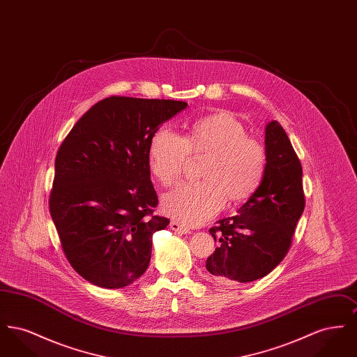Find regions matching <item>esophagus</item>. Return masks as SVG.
<instances>
[{"instance_id": "esophagus-1", "label": "esophagus", "mask_w": 357, "mask_h": 357, "mask_svg": "<svg viewBox=\"0 0 357 357\" xmlns=\"http://www.w3.org/2000/svg\"><path fill=\"white\" fill-rule=\"evenodd\" d=\"M170 227L174 231H176L178 234H188V233H191L186 225H183L181 222L171 221Z\"/></svg>"}]
</instances>
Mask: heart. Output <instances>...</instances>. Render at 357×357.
I'll use <instances>...</instances> for the list:
<instances>
[{
  "label": "heart",
  "instance_id": "heart-1",
  "mask_svg": "<svg viewBox=\"0 0 357 357\" xmlns=\"http://www.w3.org/2000/svg\"><path fill=\"white\" fill-rule=\"evenodd\" d=\"M191 155L206 156L204 181L183 183L162 198L165 214L186 225L210 220L226 199L233 204L249 199L265 176V147L225 112L194 121L185 136L159 128L150 142L149 169L159 183L172 186L182 178Z\"/></svg>",
  "mask_w": 357,
  "mask_h": 357
}]
</instances>
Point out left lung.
<instances>
[{
    "label": "left lung",
    "mask_w": 357,
    "mask_h": 357,
    "mask_svg": "<svg viewBox=\"0 0 357 357\" xmlns=\"http://www.w3.org/2000/svg\"><path fill=\"white\" fill-rule=\"evenodd\" d=\"M266 171L237 215L217 222L210 234L220 246L206 261L217 281L250 282L265 277L288 255L304 207L303 167L281 124L265 128Z\"/></svg>",
    "instance_id": "obj_1"
}]
</instances>
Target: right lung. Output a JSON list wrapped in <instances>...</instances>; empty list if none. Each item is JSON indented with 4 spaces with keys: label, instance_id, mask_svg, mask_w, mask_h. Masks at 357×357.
Listing matches in <instances>:
<instances>
[{
    "label": "right lung",
    "instance_id": "obj_1",
    "mask_svg": "<svg viewBox=\"0 0 357 357\" xmlns=\"http://www.w3.org/2000/svg\"><path fill=\"white\" fill-rule=\"evenodd\" d=\"M186 107L111 96L91 107L61 143L50 211L70 266L91 284L124 288L147 271L153 234L170 223L153 214L149 147Z\"/></svg>",
    "mask_w": 357,
    "mask_h": 357
}]
</instances>
